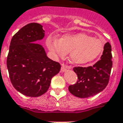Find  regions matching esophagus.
I'll return each mask as SVG.
<instances>
[{
    "mask_svg": "<svg viewBox=\"0 0 123 123\" xmlns=\"http://www.w3.org/2000/svg\"><path fill=\"white\" fill-rule=\"evenodd\" d=\"M72 68V66H69V65H65V64H62L61 66V72H64L66 69H71Z\"/></svg>",
    "mask_w": 123,
    "mask_h": 123,
    "instance_id": "esophagus-1",
    "label": "esophagus"
}]
</instances>
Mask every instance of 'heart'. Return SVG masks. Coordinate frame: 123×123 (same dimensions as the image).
<instances>
[{
	"label": "heart",
	"mask_w": 123,
	"mask_h": 123,
	"mask_svg": "<svg viewBox=\"0 0 123 123\" xmlns=\"http://www.w3.org/2000/svg\"><path fill=\"white\" fill-rule=\"evenodd\" d=\"M48 49L58 57H64L70 53L69 58L74 64H85L94 61L102 55L105 43L98 38L84 32L65 34L57 38L50 35L46 40Z\"/></svg>",
	"instance_id": "obj_1"
}]
</instances>
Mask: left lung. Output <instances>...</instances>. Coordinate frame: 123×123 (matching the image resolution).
<instances>
[{
    "label": "left lung",
    "mask_w": 123,
    "mask_h": 123,
    "mask_svg": "<svg viewBox=\"0 0 123 123\" xmlns=\"http://www.w3.org/2000/svg\"><path fill=\"white\" fill-rule=\"evenodd\" d=\"M112 65L111 46L107 42L100 60L93 66L74 68V71L78 75V81L75 84L69 86L70 92L74 96L83 98L99 93L108 85Z\"/></svg>",
    "instance_id": "obj_1"
}]
</instances>
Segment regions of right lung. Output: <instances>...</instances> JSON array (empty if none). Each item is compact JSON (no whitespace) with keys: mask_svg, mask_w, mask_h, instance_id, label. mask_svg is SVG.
Wrapping results in <instances>:
<instances>
[{"mask_svg":"<svg viewBox=\"0 0 123 123\" xmlns=\"http://www.w3.org/2000/svg\"><path fill=\"white\" fill-rule=\"evenodd\" d=\"M44 36L37 23L25 25L12 38L7 57L11 83L25 96L38 97L48 91L51 78L59 73L61 64L49 59L43 48L34 43Z\"/></svg>","mask_w":123,"mask_h":123,"instance_id":"1","label":"right lung"}]
</instances>
